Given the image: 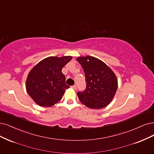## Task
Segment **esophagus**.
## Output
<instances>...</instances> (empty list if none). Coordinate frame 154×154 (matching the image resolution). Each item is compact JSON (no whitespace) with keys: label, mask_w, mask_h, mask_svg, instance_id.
<instances>
[{"label":"esophagus","mask_w":154,"mask_h":154,"mask_svg":"<svg viewBox=\"0 0 154 154\" xmlns=\"http://www.w3.org/2000/svg\"><path fill=\"white\" fill-rule=\"evenodd\" d=\"M71 88H73L74 90H76V85H75L71 86Z\"/></svg>","instance_id":"obj_1"}]
</instances>
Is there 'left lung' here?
<instances>
[{
    "label": "left lung",
    "mask_w": 154,
    "mask_h": 154,
    "mask_svg": "<svg viewBox=\"0 0 154 154\" xmlns=\"http://www.w3.org/2000/svg\"><path fill=\"white\" fill-rule=\"evenodd\" d=\"M76 60L83 69L87 83L85 91L77 93L79 100L91 109L107 106L118 87L115 73L104 62L92 56L79 57Z\"/></svg>",
    "instance_id": "obj_1"
}]
</instances>
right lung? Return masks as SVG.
Returning a JSON list of instances; mask_svg holds the SVG:
<instances>
[{"label": "right lung", "instance_id": "obj_1", "mask_svg": "<svg viewBox=\"0 0 154 154\" xmlns=\"http://www.w3.org/2000/svg\"><path fill=\"white\" fill-rule=\"evenodd\" d=\"M71 56L49 57L32 69L26 80V90L30 97L40 106L51 107L61 100L66 89L62 68L72 59Z\"/></svg>", "mask_w": 154, "mask_h": 154}]
</instances>
